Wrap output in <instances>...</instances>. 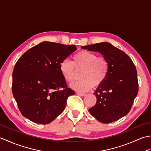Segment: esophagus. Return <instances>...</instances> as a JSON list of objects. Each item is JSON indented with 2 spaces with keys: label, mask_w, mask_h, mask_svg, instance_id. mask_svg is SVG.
Masks as SVG:
<instances>
[{
  "label": "esophagus",
  "mask_w": 151,
  "mask_h": 151,
  "mask_svg": "<svg viewBox=\"0 0 151 151\" xmlns=\"http://www.w3.org/2000/svg\"><path fill=\"white\" fill-rule=\"evenodd\" d=\"M76 93H77V95L79 96H85L86 95V93H80V92H77Z\"/></svg>",
  "instance_id": "1"
}]
</instances>
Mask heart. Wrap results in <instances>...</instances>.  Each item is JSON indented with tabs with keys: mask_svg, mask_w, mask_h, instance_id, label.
I'll return each instance as SVG.
<instances>
[{
	"mask_svg": "<svg viewBox=\"0 0 151 151\" xmlns=\"http://www.w3.org/2000/svg\"><path fill=\"white\" fill-rule=\"evenodd\" d=\"M110 64L103 56L88 50H81L72 58V62L65 60L60 63V70L63 78L68 82L76 79L77 73H81V81L70 85L74 90L86 92L94 86L97 88L103 84L108 75Z\"/></svg>",
	"mask_w": 151,
	"mask_h": 151,
	"instance_id": "1",
	"label": "heart"
}]
</instances>
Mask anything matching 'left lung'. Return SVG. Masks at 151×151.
<instances>
[{"label":"left lung","instance_id":"obj_1","mask_svg":"<svg viewBox=\"0 0 151 151\" xmlns=\"http://www.w3.org/2000/svg\"><path fill=\"white\" fill-rule=\"evenodd\" d=\"M82 49L99 52L110 64L106 79L94 93L97 103L89 112L103 123L119 119L130 111L138 93L135 65L126 53L107 42L82 46Z\"/></svg>","mask_w":151,"mask_h":151}]
</instances>
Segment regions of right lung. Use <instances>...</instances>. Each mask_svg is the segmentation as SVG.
Here are the masks:
<instances>
[{
	"label": "right lung",
	"instance_id": "obj_1",
	"mask_svg": "<svg viewBox=\"0 0 151 151\" xmlns=\"http://www.w3.org/2000/svg\"><path fill=\"white\" fill-rule=\"evenodd\" d=\"M75 45L44 41L18 60L13 71L12 93L21 114L36 123L46 124L65 109L69 88L60 65L76 50Z\"/></svg>",
	"mask_w": 151,
	"mask_h": 151
}]
</instances>
